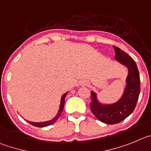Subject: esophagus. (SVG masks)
I'll return each instance as SVG.
<instances>
[{"instance_id":"esophagus-1","label":"esophagus","mask_w":151,"mask_h":151,"mask_svg":"<svg viewBox=\"0 0 151 151\" xmlns=\"http://www.w3.org/2000/svg\"><path fill=\"white\" fill-rule=\"evenodd\" d=\"M83 85H86V83H83Z\"/></svg>"}]
</instances>
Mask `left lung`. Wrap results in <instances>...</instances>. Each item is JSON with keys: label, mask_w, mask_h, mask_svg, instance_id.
<instances>
[{"label": "left lung", "mask_w": 151, "mask_h": 151, "mask_svg": "<svg viewBox=\"0 0 151 151\" xmlns=\"http://www.w3.org/2000/svg\"><path fill=\"white\" fill-rule=\"evenodd\" d=\"M115 59L129 68L126 89L118 102L111 105H101L96 99L94 92H91V111L99 120L106 124H116L128 117L135 108L140 94V76L136 63L129 54L117 47L113 46Z\"/></svg>", "instance_id": "obj_1"}]
</instances>
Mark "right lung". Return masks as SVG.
Segmentation results:
<instances>
[{
	"label": "right lung",
	"mask_w": 151,
	"mask_h": 151,
	"mask_svg": "<svg viewBox=\"0 0 151 151\" xmlns=\"http://www.w3.org/2000/svg\"><path fill=\"white\" fill-rule=\"evenodd\" d=\"M66 96H67V92L65 93V94L62 96V99H61V104H60V107H59V112H58L56 116H55L52 120H50V121H47V122H43V123H33V122H29V121H28V123H29L30 124H32V126H36V127H45V126H50V125L55 123V122L57 121V119L60 117L61 114H62V111H63V108H64V104H65V99Z\"/></svg>",
	"instance_id": "obj_1"
}]
</instances>
